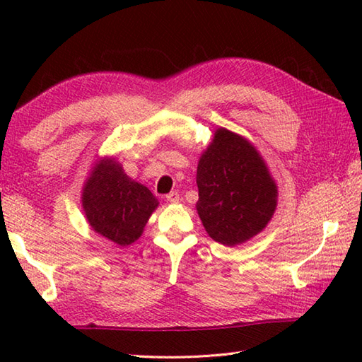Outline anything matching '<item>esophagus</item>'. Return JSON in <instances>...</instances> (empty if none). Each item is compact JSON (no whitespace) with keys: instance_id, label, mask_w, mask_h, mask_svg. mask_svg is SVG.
<instances>
[{"instance_id":"34e87169","label":"esophagus","mask_w":362,"mask_h":362,"mask_svg":"<svg viewBox=\"0 0 362 362\" xmlns=\"http://www.w3.org/2000/svg\"><path fill=\"white\" fill-rule=\"evenodd\" d=\"M166 201L171 202V204H177L180 201V196H179V193H177V191H171V193L166 194Z\"/></svg>"}]
</instances>
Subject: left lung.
Here are the masks:
<instances>
[{
	"label": "left lung",
	"mask_w": 362,
	"mask_h": 362,
	"mask_svg": "<svg viewBox=\"0 0 362 362\" xmlns=\"http://www.w3.org/2000/svg\"><path fill=\"white\" fill-rule=\"evenodd\" d=\"M199 218L214 241L236 245L259 233L276 206L264 161L243 136L219 129L197 165Z\"/></svg>",
	"instance_id": "obj_1"
}]
</instances>
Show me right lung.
<instances>
[{
	"mask_svg": "<svg viewBox=\"0 0 362 362\" xmlns=\"http://www.w3.org/2000/svg\"><path fill=\"white\" fill-rule=\"evenodd\" d=\"M83 211L91 228L119 245L135 243L158 201L115 160H101L86 183Z\"/></svg>",
	"mask_w": 362,
	"mask_h": 362,
	"instance_id": "1",
	"label": "right lung"
}]
</instances>
